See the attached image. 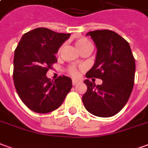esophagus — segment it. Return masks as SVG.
<instances>
[{"instance_id":"34e87169","label":"esophagus","mask_w":148,"mask_h":148,"mask_svg":"<svg viewBox=\"0 0 148 148\" xmlns=\"http://www.w3.org/2000/svg\"><path fill=\"white\" fill-rule=\"evenodd\" d=\"M78 83V81L75 80V79H73L72 80V84H73V86H75V85H77Z\"/></svg>"}]
</instances>
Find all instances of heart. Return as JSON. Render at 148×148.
I'll return each mask as SVG.
<instances>
[{"mask_svg": "<svg viewBox=\"0 0 148 148\" xmlns=\"http://www.w3.org/2000/svg\"><path fill=\"white\" fill-rule=\"evenodd\" d=\"M75 43H76L77 47L81 52L84 51H87V50H89V51H92L93 50V44H92V42H90L87 38H85V37H81L79 39H76ZM61 50L62 47L59 48V50H58V53L60 52ZM68 72H69V74L72 75V76H74V77H76L78 74V71H77V67H75L74 66H70V67L68 68Z\"/></svg>", "mask_w": 148, "mask_h": 148, "instance_id": "heart-1", "label": "heart"}]
</instances>
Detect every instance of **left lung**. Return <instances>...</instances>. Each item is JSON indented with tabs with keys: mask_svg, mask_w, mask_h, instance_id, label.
Returning a JSON list of instances; mask_svg holds the SVG:
<instances>
[{
	"mask_svg": "<svg viewBox=\"0 0 148 148\" xmlns=\"http://www.w3.org/2000/svg\"><path fill=\"white\" fill-rule=\"evenodd\" d=\"M97 49L93 66L86 74L87 78L103 81L95 85L84 81L87 91L82 96L86 110L100 117H110L124 108L130 97L135 79L136 63L129 43L110 30L90 32Z\"/></svg>",
	"mask_w": 148,
	"mask_h": 148,
	"instance_id": "8db88e82",
	"label": "left lung"
}]
</instances>
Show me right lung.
<instances>
[{
    "label": "right lung",
    "mask_w": 148,
    "mask_h": 148,
    "mask_svg": "<svg viewBox=\"0 0 148 148\" xmlns=\"http://www.w3.org/2000/svg\"><path fill=\"white\" fill-rule=\"evenodd\" d=\"M71 34L38 27L24 34L15 50L13 81L21 101L38 113L58 109L72 88L71 78L60 76L51 82L46 74L57 62L55 53Z\"/></svg>",
    "instance_id": "right-lung-1"
}]
</instances>
